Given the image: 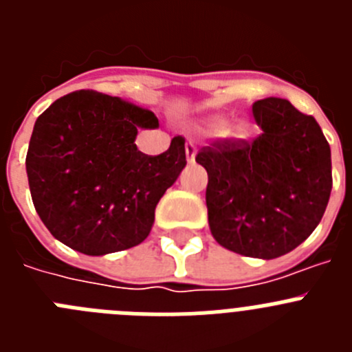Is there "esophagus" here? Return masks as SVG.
<instances>
[{
	"instance_id": "obj_1",
	"label": "esophagus",
	"mask_w": 352,
	"mask_h": 352,
	"mask_svg": "<svg viewBox=\"0 0 352 352\" xmlns=\"http://www.w3.org/2000/svg\"><path fill=\"white\" fill-rule=\"evenodd\" d=\"M185 153H186V162L188 164H194L195 162V153H197V149H195V144L194 142H186L185 144Z\"/></svg>"
}]
</instances>
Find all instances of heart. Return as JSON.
Here are the masks:
<instances>
[{"mask_svg": "<svg viewBox=\"0 0 352 352\" xmlns=\"http://www.w3.org/2000/svg\"><path fill=\"white\" fill-rule=\"evenodd\" d=\"M211 125H213L214 129L222 130V129H226L227 121L223 120V118H213V120H211ZM234 133H236V135H239V138H241V135H245V133H247V126H245V125H238L234 129Z\"/></svg>", "mask_w": 352, "mask_h": 352, "instance_id": "b5f03b06", "label": "heart"}]
</instances>
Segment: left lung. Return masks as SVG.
<instances>
[{
	"label": "left lung",
	"mask_w": 352,
	"mask_h": 352,
	"mask_svg": "<svg viewBox=\"0 0 352 352\" xmlns=\"http://www.w3.org/2000/svg\"><path fill=\"white\" fill-rule=\"evenodd\" d=\"M263 133L217 141L195 162L206 169L208 222L217 243L257 259L294 250L314 232L331 194V149L314 116L284 98L252 105Z\"/></svg>",
	"instance_id": "1"
}]
</instances>
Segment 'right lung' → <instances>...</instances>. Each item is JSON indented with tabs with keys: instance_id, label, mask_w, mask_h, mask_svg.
<instances>
[{
	"instance_id": "1",
	"label": "right lung",
	"mask_w": 352,
	"mask_h": 352,
	"mask_svg": "<svg viewBox=\"0 0 352 352\" xmlns=\"http://www.w3.org/2000/svg\"><path fill=\"white\" fill-rule=\"evenodd\" d=\"M157 126L148 109L89 89L40 114L26 173L36 213L56 239L105 256L148 238L158 201L186 166L179 135L157 157L139 151L138 130Z\"/></svg>"
}]
</instances>
